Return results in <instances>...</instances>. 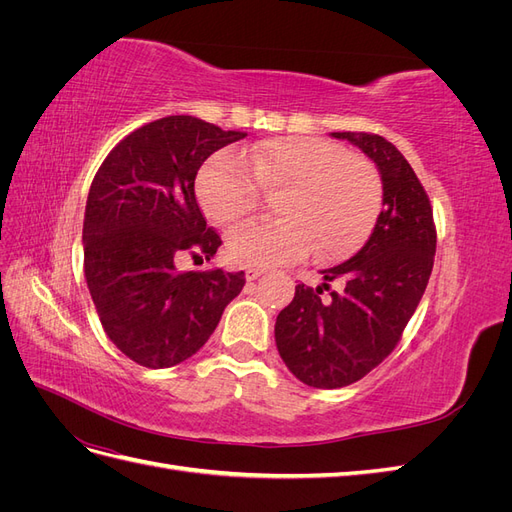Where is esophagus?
I'll return each mask as SVG.
<instances>
[{
  "label": "esophagus",
  "instance_id": "1",
  "mask_svg": "<svg viewBox=\"0 0 512 512\" xmlns=\"http://www.w3.org/2000/svg\"><path fill=\"white\" fill-rule=\"evenodd\" d=\"M262 273H265L262 269H247V271H245V280H247V282H254V280H258V277H260Z\"/></svg>",
  "mask_w": 512,
  "mask_h": 512
}]
</instances>
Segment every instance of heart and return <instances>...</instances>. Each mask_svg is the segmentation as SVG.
Returning a JSON list of instances; mask_svg holds the SVG:
<instances>
[{"label": "heart", "instance_id": "heart-1", "mask_svg": "<svg viewBox=\"0 0 512 512\" xmlns=\"http://www.w3.org/2000/svg\"><path fill=\"white\" fill-rule=\"evenodd\" d=\"M275 192L282 220L232 230L226 252L235 265L267 269L305 258L354 254L374 230L382 205L376 166L342 145L309 136L262 141L241 156L218 153L200 166L196 198L209 220L230 226L250 215L258 186Z\"/></svg>", "mask_w": 512, "mask_h": 512}]
</instances>
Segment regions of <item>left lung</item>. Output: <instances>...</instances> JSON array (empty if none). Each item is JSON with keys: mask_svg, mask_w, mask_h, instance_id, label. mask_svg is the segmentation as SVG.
Segmentation results:
<instances>
[{"mask_svg": "<svg viewBox=\"0 0 512 512\" xmlns=\"http://www.w3.org/2000/svg\"><path fill=\"white\" fill-rule=\"evenodd\" d=\"M359 147L382 179V211L367 243L322 284H299L275 320V344L286 367L314 389H342L367 376L397 346L421 301L436 256L433 211L401 151L378 134L331 132ZM343 284L329 300L321 292Z\"/></svg>", "mask_w": 512, "mask_h": 512, "instance_id": "1", "label": "left lung"}]
</instances>
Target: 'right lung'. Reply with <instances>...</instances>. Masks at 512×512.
<instances>
[{"instance_id":"add662e5","label":"right lung","mask_w":512,"mask_h":512,"mask_svg":"<svg viewBox=\"0 0 512 512\" xmlns=\"http://www.w3.org/2000/svg\"><path fill=\"white\" fill-rule=\"evenodd\" d=\"M245 132L192 115L134 130L91 181L85 280L108 339L149 369L183 363L205 346L224 307L245 286L241 273L177 269L183 254L218 252L222 239L198 209V168Z\"/></svg>"}]
</instances>
